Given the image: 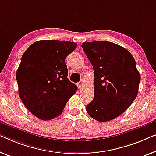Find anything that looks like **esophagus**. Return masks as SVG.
I'll return each instance as SVG.
<instances>
[{
  "mask_svg": "<svg viewBox=\"0 0 156 156\" xmlns=\"http://www.w3.org/2000/svg\"><path fill=\"white\" fill-rule=\"evenodd\" d=\"M83 85H84V80H83V79H82V80H80V82L78 83V86L79 88H80V87H83Z\"/></svg>",
  "mask_w": 156,
  "mask_h": 156,
  "instance_id": "34e87169",
  "label": "esophagus"
}]
</instances>
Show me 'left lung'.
<instances>
[{"label": "left lung", "instance_id": "obj_1", "mask_svg": "<svg viewBox=\"0 0 156 156\" xmlns=\"http://www.w3.org/2000/svg\"><path fill=\"white\" fill-rule=\"evenodd\" d=\"M94 69V95L86 111L99 122L115 119L136 97L141 80L136 62L128 50L108 41L83 43Z\"/></svg>", "mask_w": 156, "mask_h": 156}]
</instances>
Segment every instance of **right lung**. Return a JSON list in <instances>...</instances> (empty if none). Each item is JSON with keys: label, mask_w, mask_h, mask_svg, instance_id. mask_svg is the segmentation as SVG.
Segmentation results:
<instances>
[{"label": "right lung", "mask_w": 156, "mask_h": 156, "mask_svg": "<svg viewBox=\"0 0 156 156\" xmlns=\"http://www.w3.org/2000/svg\"><path fill=\"white\" fill-rule=\"evenodd\" d=\"M77 43L43 40L25 51L16 73L19 95L27 108L39 119L52 120L63 112L77 90L68 76L65 59Z\"/></svg>", "instance_id": "obj_1"}]
</instances>
